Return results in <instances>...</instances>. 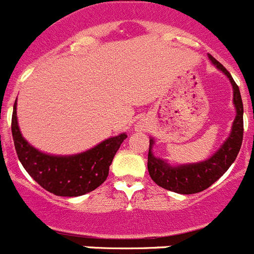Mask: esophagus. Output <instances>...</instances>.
<instances>
[{
	"instance_id": "esophagus-1",
	"label": "esophagus",
	"mask_w": 254,
	"mask_h": 254,
	"mask_svg": "<svg viewBox=\"0 0 254 254\" xmlns=\"http://www.w3.org/2000/svg\"><path fill=\"white\" fill-rule=\"evenodd\" d=\"M143 127H145V126L140 125V126H138V129H143Z\"/></svg>"
}]
</instances>
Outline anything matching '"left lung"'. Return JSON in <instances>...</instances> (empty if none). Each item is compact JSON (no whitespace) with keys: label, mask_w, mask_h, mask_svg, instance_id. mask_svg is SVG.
I'll return each mask as SVG.
<instances>
[{"label":"left lung","mask_w":254,"mask_h":254,"mask_svg":"<svg viewBox=\"0 0 254 254\" xmlns=\"http://www.w3.org/2000/svg\"><path fill=\"white\" fill-rule=\"evenodd\" d=\"M208 58L233 85V102L237 109V116L233 122L232 132L225 142L210 159L201 163L172 167L167 161L155 158L152 155L151 150L154 140L152 138L150 140L149 156H147V169L150 177L158 186L177 193L193 194L207 190L234 163L243 142V102H242L239 87L233 80L230 72L219 61L215 60L211 55H208Z\"/></svg>","instance_id":"obj_1"}]
</instances>
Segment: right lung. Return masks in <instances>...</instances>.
<instances>
[{
  "label": "right lung",
  "instance_id": "1",
  "mask_svg": "<svg viewBox=\"0 0 254 254\" xmlns=\"http://www.w3.org/2000/svg\"><path fill=\"white\" fill-rule=\"evenodd\" d=\"M17 158L29 176L56 196L77 197L99 187L109 174V165L127 134L111 137L93 149L71 156H55L39 151L24 140L17 125L16 102L11 121Z\"/></svg>",
  "mask_w": 254,
  "mask_h": 254
}]
</instances>
